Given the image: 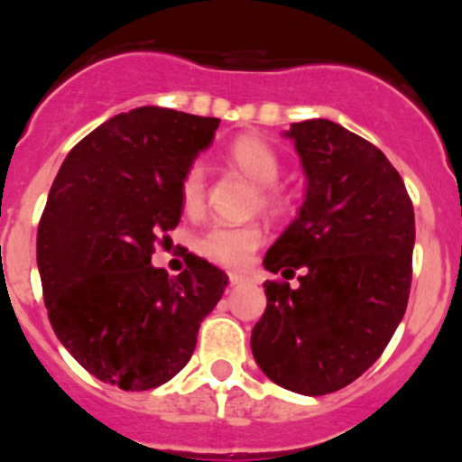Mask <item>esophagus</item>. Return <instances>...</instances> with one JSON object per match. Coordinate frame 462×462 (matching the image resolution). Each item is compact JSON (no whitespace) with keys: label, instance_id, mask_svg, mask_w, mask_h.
Returning <instances> with one entry per match:
<instances>
[{"label":"esophagus","instance_id":"1","mask_svg":"<svg viewBox=\"0 0 462 462\" xmlns=\"http://www.w3.org/2000/svg\"><path fill=\"white\" fill-rule=\"evenodd\" d=\"M246 281H249V278H246L245 273H237V272L229 273V282H231V285H242V282H246Z\"/></svg>","mask_w":462,"mask_h":462}]
</instances>
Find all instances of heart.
<instances>
[{
	"label": "heart",
	"instance_id": "heart-1",
	"mask_svg": "<svg viewBox=\"0 0 462 462\" xmlns=\"http://www.w3.org/2000/svg\"><path fill=\"white\" fill-rule=\"evenodd\" d=\"M222 157L233 171L240 172L258 189L255 198H258L260 211H264L267 216L287 213L291 204L290 195L273 189V181L278 180V172H281V159L267 141L255 134H242L226 145ZM204 189H207L204 171L199 166H190L181 177V207L189 213L198 211L204 202ZM260 242H263V229L258 225H220L204 233L199 240V251L213 263L237 267L245 263L246 255Z\"/></svg>",
	"mask_w": 462,
	"mask_h": 462
}]
</instances>
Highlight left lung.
<instances>
[{"instance_id": "obj_1", "label": "left lung", "mask_w": 462, "mask_h": 462, "mask_svg": "<svg viewBox=\"0 0 462 462\" xmlns=\"http://www.w3.org/2000/svg\"><path fill=\"white\" fill-rule=\"evenodd\" d=\"M305 199L269 246L267 310L251 353L273 384L300 395L348 386L380 359L404 317L415 245L413 204L380 148L328 118L291 123Z\"/></svg>"}]
</instances>
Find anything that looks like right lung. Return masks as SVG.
Returning <instances> with one entry per match:
<instances>
[{
	"mask_svg": "<svg viewBox=\"0 0 462 462\" xmlns=\"http://www.w3.org/2000/svg\"><path fill=\"white\" fill-rule=\"evenodd\" d=\"M220 118L145 107L116 114L67 154L38 226L53 332L96 380L148 391L189 364L229 276L189 254L171 278L150 264L181 217V177Z\"/></svg>",
	"mask_w": 462,
	"mask_h": 462,
	"instance_id": "add662e5",
	"label": "right lung"
}]
</instances>
